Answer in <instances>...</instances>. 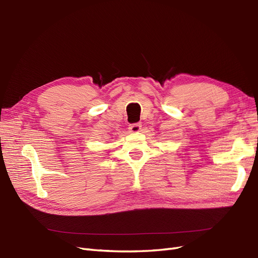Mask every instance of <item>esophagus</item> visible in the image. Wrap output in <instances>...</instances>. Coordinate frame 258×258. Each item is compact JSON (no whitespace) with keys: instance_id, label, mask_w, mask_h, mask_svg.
Segmentation results:
<instances>
[{"instance_id":"1","label":"esophagus","mask_w":258,"mask_h":258,"mask_svg":"<svg viewBox=\"0 0 258 258\" xmlns=\"http://www.w3.org/2000/svg\"><path fill=\"white\" fill-rule=\"evenodd\" d=\"M128 130H130V132H132V133H137V132H139V131L141 130V124H140V123L130 124Z\"/></svg>"}]
</instances>
